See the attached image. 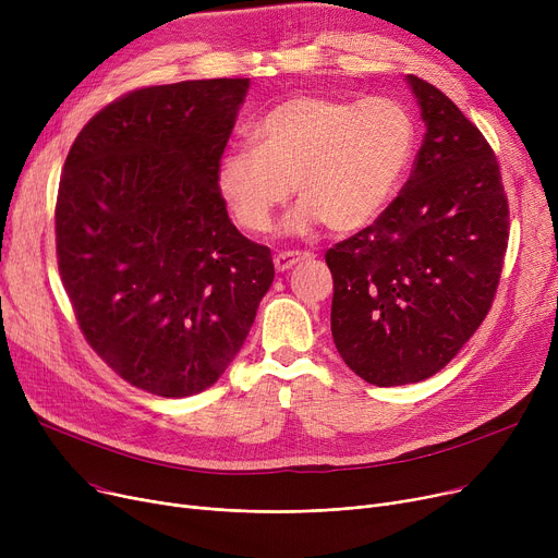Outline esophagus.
<instances>
[{
    "instance_id": "obj_1",
    "label": "esophagus",
    "mask_w": 558,
    "mask_h": 558,
    "mask_svg": "<svg viewBox=\"0 0 558 558\" xmlns=\"http://www.w3.org/2000/svg\"><path fill=\"white\" fill-rule=\"evenodd\" d=\"M312 253H301V251H282L274 257V264L278 271H289L294 264H299L301 259H310Z\"/></svg>"
}]
</instances>
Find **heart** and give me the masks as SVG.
Returning a JSON list of instances; mask_svg holds the SVG:
<instances>
[{
  "label": "heart",
  "instance_id": "heart-1",
  "mask_svg": "<svg viewBox=\"0 0 558 558\" xmlns=\"http://www.w3.org/2000/svg\"><path fill=\"white\" fill-rule=\"evenodd\" d=\"M418 146V124L400 99L299 95L264 112L217 162V192L248 232L271 228L291 196L301 203L284 221L307 232L324 221L353 232L383 215L402 190Z\"/></svg>",
  "mask_w": 558,
  "mask_h": 558
}]
</instances>
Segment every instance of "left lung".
Masks as SVG:
<instances>
[{"instance_id": "left-lung-1", "label": "left lung", "mask_w": 558, "mask_h": 558, "mask_svg": "<svg viewBox=\"0 0 558 558\" xmlns=\"http://www.w3.org/2000/svg\"><path fill=\"white\" fill-rule=\"evenodd\" d=\"M407 85L427 126L412 175L368 228L326 253L332 339L375 387L441 371L486 318L500 282L509 201L486 137L432 83Z\"/></svg>"}]
</instances>
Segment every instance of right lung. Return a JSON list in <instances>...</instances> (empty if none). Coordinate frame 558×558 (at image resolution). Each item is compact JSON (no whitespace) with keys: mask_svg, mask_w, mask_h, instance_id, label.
I'll list each match as a JSON object with an SVG mask.
<instances>
[{"mask_svg":"<svg viewBox=\"0 0 558 558\" xmlns=\"http://www.w3.org/2000/svg\"><path fill=\"white\" fill-rule=\"evenodd\" d=\"M248 78L151 85L76 135L56 198V255L78 328L129 385L213 387L274 282L271 251L232 226L217 162Z\"/></svg>","mask_w":558,"mask_h":558,"instance_id":"1","label":"right lung"}]
</instances>
